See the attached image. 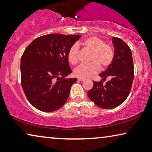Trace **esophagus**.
<instances>
[{
    "instance_id": "1",
    "label": "esophagus",
    "mask_w": 152,
    "mask_h": 152,
    "mask_svg": "<svg viewBox=\"0 0 152 152\" xmlns=\"http://www.w3.org/2000/svg\"><path fill=\"white\" fill-rule=\"evenodd\" d=\"M78 80H80V81H84L85 80V78H78Z\"/></svg>"
}]
</instances>
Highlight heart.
<instances>
[{
	"mask_svg": "<svg viewBox=\"0 0 152 152\" xmlns=\"http://www.w3.org/2000/svg\"><path fill=\"white\" fill-rule=\"evenodd\" d=\"M86 50L91 52L89 64L83 65L78 67L74 74L78 78H87L98 73L100 67L106 69L113 62L114 58V50L113 46L104 40L97 36H91L81 43ZM69 63L76 65L78 63V47L74 45L70 48L67 54Z\"/></svg>",
	"mask_w": 152,
	"mask_h": 152,
	"instance_id": "b5f03b06",
	"label": "heart"
}]
</instances>
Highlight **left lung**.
<instances>
[{
	"label": "left lung",
	"mask_w": 152,
	"mask_h": 152,
	"mask_svg": "<svg viewBox=\"0 0 152 152\" xmlns=\"http://www.w3.org/2000/svg\"><path fill=\"white\" fill-rule=\"evenodd\" d=\"M115 47L113 62L99 74L103 81L109 77L111 80L103 85L102 80L94 82L87 96L99 107L110 109L121 104L130 94L134 79V63L130 47L120 38L112 39Z\"/></svg>",
	"instance_id": "1"
}]
</instances>
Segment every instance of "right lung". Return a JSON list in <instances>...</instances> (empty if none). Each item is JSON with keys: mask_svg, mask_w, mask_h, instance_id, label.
I'll use <instances>...</instances> for the list:
<instances>
[{"mask_svg": "<svg viewBox=\"0 0 152 152\" xmlns=\"http://www.w3.org/2000/svg\"><path fill=\"white\" fill-rule=\"evenodd\" d=\"M81 35L53 33L41 36L27 46L21 58V85L29 102L43 112L58 110L68 99L77 78H65L72 72L67 54Z\"/></svg>", "mask_w": 152, "mask_h": 152, "instance_id": "add662e5", "label": "right lung"}]
</instances>
